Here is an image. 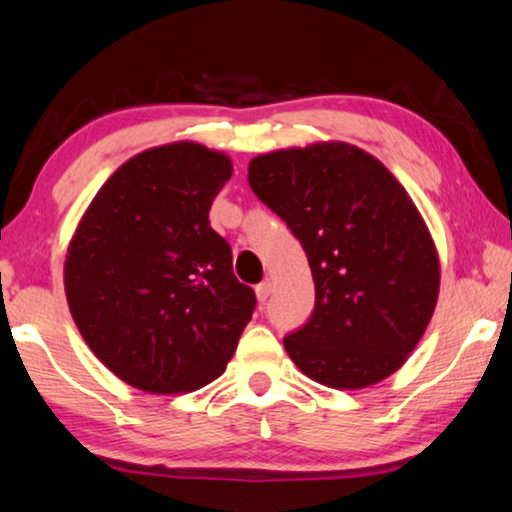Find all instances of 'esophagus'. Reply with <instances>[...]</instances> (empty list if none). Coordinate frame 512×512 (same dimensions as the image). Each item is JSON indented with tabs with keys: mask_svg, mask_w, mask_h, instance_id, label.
I'll list each match as a JSON object with an SVG mask.
<instances>
[{
	"mask_svg": "<svg viewBox=\"0 0 512 512\" xmlns=\"http://www.w3.org/2000/svg\"><path fill=\"white\" fill-rule=\"evenodd\" d=\"M270 291H272V286H270V282H261L256 286V298L261 300V303H265V300L270 298Z\"/></svg>",
	"mask_w": 512,
	"mask_h": 512,
	"instance_id": "esophagus-1",
	"label": "esophagus"
}]
</instances>
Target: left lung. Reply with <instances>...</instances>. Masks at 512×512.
<instances>
[{"label":"left lung","instance_id":"8db88e82","mask_svg":"<svg viewBox=\"0 0 512 512\" xmlns=\"http://www.w3.org/2000/svg\"><path fill=\"white\" fill-rule=\"evenodd\" d=\"M249 186L303 244L314 310L284 338L291 361L333 389H363L403 366L438 300L429 228L394 174L345 142L265 153Z\"/></svg>","mask_w":512,"mask_h":512}]
</instances>
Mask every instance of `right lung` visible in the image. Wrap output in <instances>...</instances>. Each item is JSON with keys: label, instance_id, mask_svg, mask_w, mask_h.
<instances>
[{"label": "right lung", "instance_id": "1", "mask_svg": "<svg viewBox=\"0 0 512 512\" xmlns=\"http://www.w3.org/2000/svg\"><path fill=\"white\" fill-rule=\"evenodd\" d=\"M233 174L219 151L156 146L107 179L69 242V312L116 377L151 394L214 382L256 307L209 207Z\"/></svg>", "mask_w": 512, "mask_h": 512}]
</instances>
